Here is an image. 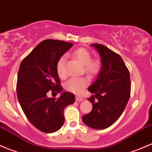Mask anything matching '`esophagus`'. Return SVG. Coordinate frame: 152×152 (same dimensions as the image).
I'll list each match as a JSON object with an SVG mask.
<instances>
[{
	"mask_svg": "<svg viewBox=\"0 0 152 152\" xmlns=\"http://www.w3.org/2000/svg\"><path fill=\"white\" fill-rule=\"evenodd\" d=\"M82 100H83V97H81V96H76V101L81 102Z\"/></svg>",
	"mask_w": 152,
	"mask_h": 152,
	"instance_id": "1",
	"label": "esophagus"
}]
</instances>
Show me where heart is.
I'll use <instances>...</instances> for the list:
<instances>
[{
    "mask_svg": "<svg viewBox=\"0 0 152 152\" xmlns=\"http://www.w3.org/2000/svg\"><path fill=\"white\" fill-rule=\"evenodd\" d=\"M75 58L84 65L86 72L90 76H95L99 74L101 69V62L98 59H91V54L87 49L83 48H78L73 53ZM66 57L61 56L56 64V72L58 75L61 79L66 77V73L65 70ZM88 84V80L86 77H72L65 83L64 88L66 91L72 93L79 94L83 88Z\"/></svg>",
    "mask_w": 152,
    "mask_h": 152,
    "instance_id": "b5f03b06",
    "label": "heart"
}]
</instances>
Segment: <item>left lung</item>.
<instances>
[{"instance_id":"left-lung-1","label":"left lung","mask_w":152,"mask_h":152,"mask_svg":"<svg viewBox=\"0 0 152 152\" xmlns=\"http://www.w3.org/2000/svg\"><path fill=\"white\" fill-rule=\"evenodd\" d=\"M102 59V69L88 90L93 94L89 101L92 110L83 115V121L96 129L109 127L118 119L130 97L129 72L118 54L99 44H92Z\"/></svg>"}]
</instances>
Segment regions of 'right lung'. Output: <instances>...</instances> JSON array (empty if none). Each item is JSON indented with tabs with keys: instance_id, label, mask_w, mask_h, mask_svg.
Masks as SVG:
<instances>
[{
	"instance_id": "obj_1",
	"label": "right lung",
	"mask_w": 152,
	"mask_h": 152,
	"mask_svg": "<svg viewBox=\"0 0 152 152\" xmlns=\"http://www.w3.org/2000/svg\"><path fill=\"white\" fill-rule=\"evenodd\" d=\"M72 45L60 40H44L20 64L17 81L19 102L28 121L41 132L58 130L65 121L64 108L75 102V95L67 91L57 99L47 96L49 91L58 94L63 90L56 64Z\"/></svg>"
}]
</instances>
